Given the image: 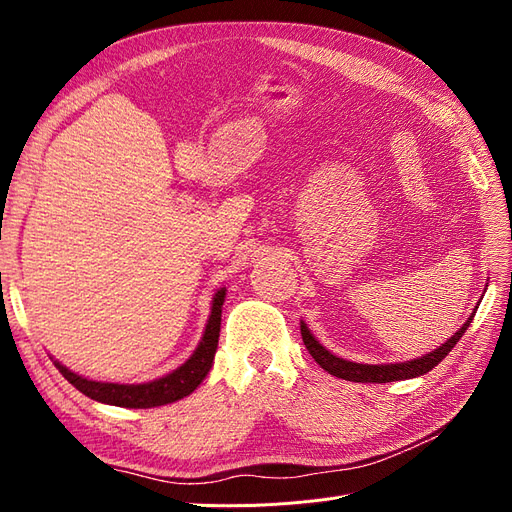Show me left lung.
Segmentation results:
<instances>
[{"instance_id": "8db88e82", "label": "left lung", "mask_w": 512, "mask_h": 512, "mask_svg": "<svg viewBox=\"0 0 512 512\" xmlns=\"http://www.w3.org/2000/svg\"><path fill=\"white\" fill-rule=\"evenodd\" d=\"M474 312L472 316L461 324V329L451 337L446 339V342L431 350L429 354H423V356H416V359L412 361H404V363H380V365H367V363H354V361H346L342 359V356L333 354L331 350L324 348L318 339L312 335V331L307 329V324L301 320V335H303V344L305 348L309 350V354L314 356V361L324 369L329 371L331 376L335 378H342V380H350V382H395V380H408V378H416V376H423L427 374V371H431L433 367H436L444 356L451 352L455 348V344L461 339V335L468 331L470 322L476 314Z\"/></svg>"}]
</instances>
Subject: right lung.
<instances>
[{
  "label": "right lung",
  "instance_id": "add662e5",
  "mask_svg": "<svg viewBox=\"0 0 512 512\" xmlns=\"http://www.w3.org/2000/svg\"><path fill=\"white\" fill-rule=\"evenodd\" d=\"M224 299H226V288H220L213 294L211 314L205 324L203 337H200V342L190 359L181 363L177 369L170 371V374L151 382L119 384V382L89 380L74 374L72 369L55 361L53 356L51 359L55 367L61 371V376H64L72 386H76L83 395L100 401V404L119 406V408H158V406L173 404V401H179L183 397H188L190 393H194L196 386L209 374L215 359V350H218Z\"/></svg>",
  "mask_w": 512,
  "mask_h": 512
}]
</instances>
